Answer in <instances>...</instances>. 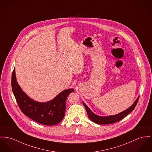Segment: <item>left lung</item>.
<instances>
[{
	"label": "left lung",
	"instance_id": "1",
	"mask_svg": "<svg viewBox=\"0 0 152 152\" xmlns=\"http://www.w3.org/2000/svg\"><path fill=\"white\" fill-rule=\"evenodd\" d=\"M139 97H138L135 102L133 104V105L129 107L128 109L126 110L125 111L118 114L117 115H111V116H108V117H100L98 116L96 114H94L89 108L86 105V104L83 102L84 105V107L86 110L87 115L89 118L94 122L100 124V125H105V124H111L113 123H115L125 118L127 115H128L131 112H132L136 105Z\"/></svg>",
	"mask_w": 152,
	"mask_h": 152
}]
</instances>
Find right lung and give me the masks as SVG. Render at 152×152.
Returning <instances> with one entry per match:
<instances>
[{
  "label": "right lung",
  "mask_w": 152,
  "mask_h": 152,
  "mask_svg": "<svg viewBox=\"0 0 152 152\" xmlns=\"http://www.w3.org/2000/svg\"><path fill=\"white\" fill-rule=\"evenodd\" d=\"M12 87L18 105L23 113L35 121L45 125L59 123L64 117L68 95L74 91L70 88L59 93L52 100L38 102L28 97L18 84L14 69L12 76Z\"/></svg>",
  "instance_id": "obj_1"
}]
</instances>
